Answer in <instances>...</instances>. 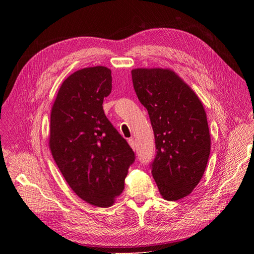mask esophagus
<instances>
[{"mask_svg": "<svg viewBox=\"0 0 254 254\" xmlns=\"http://www.w3.org/2000/svg\"><path fill=\"white\" fill-rule=\"evenodd\" d=\"M128 144H129V146H130L132 150H136V149H137L136 142H135V140L132 139V138H131V139H128Z\"/></svg>", "mask_w": 254, "mask_h": 254, "instance_id": "34e87169", "label": "esophagus"}]
</instances>
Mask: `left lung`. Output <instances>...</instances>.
<instances>
[{
    "instance_id": "1",
    "label": "left lung",
    "mask_w": 254,
    "mask_h": 254,
    "mask_svg": "<svg viewBox=\"0 0 254 254\" xmlns=\"http://www.w3.org/2000/svg\"><path fill=\"white\" fill-rule=\"evenodd\" d=\"M131 78L154 132L152 176L162 196L177 201L193 190L207 167L211 138L204 106L170 69L138 68Z\"/></svg>"
}]
</instances>
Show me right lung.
I'll return each instance as SVG.
<instances>
[{"mask_svg": "<svg viewBox=\"0 0 254 254\" xmlns=\"http://www.w3.org/2000/svg\"><path fill=\"white\" fill-rule=\"evenodd\" d=\"M112 89L111 70L90 66L62 83L50 114L49 148L72 190L107 208L125 189L135 153L112 126L103 101Z\"/></svg>", "mask_w": 254, "mask_h": 254, "instance_id": "obj_1", "label": "right lung"}]
</instances>
